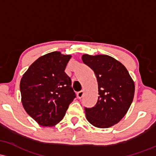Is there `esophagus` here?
I'll return each instance as SVG.
<instances>
[{"label":"esophagus","instance_id":"obj_1","mask_svg":"<svg viewBox=\"0 0 156 156\" xmlns=\"http://www.w3.org/2000/svg\"><path fill=\"white\" fill-rule=\"evenodd\" d=\"M83 94H84V92H83V90H81V91L78 92V94H77V96H78V98L81 99V98L83 96Z\"/></svg>","mask_w":156,"mask_h":156}]
</instances>
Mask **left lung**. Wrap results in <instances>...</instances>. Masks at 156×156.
<instances>
[{
  "mask_svg": "<svg viewBox=\"0 0 156 156\" xmlns=\"http://www.w3.org/2000/svg\"><path fill=\"white\" fill-rule=\"evenodd\" d=\"M82 61L93 70L98 85L96 104L84 108L87 121L96 127H110L122 119L130 107L134 81L124 65L107 55H83Z\"/></svg>",
  "mask_w": 156,
  "mask_h": 156,
  "instance_id": "8db88e82",
  "label": "left lung"
}]
</instances>
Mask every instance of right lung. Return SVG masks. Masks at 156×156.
<instances>
[{"label":"right lung","instance_id":"right-lung-1","mask_svg":"<svg viewBox=\"0 0 156 156\" xmlns=\"http://www.w3.org/2000/svg\"><path fill=\"white\" fill-rule=\"evenodd\" d=\"M70 58L71 55L60 52L48 53L31 65L20 80L23 108L40 125L60 122L76 97L64 72Z\"/></svg>","mask_w":156,"mask_h":156}]
</instances>
